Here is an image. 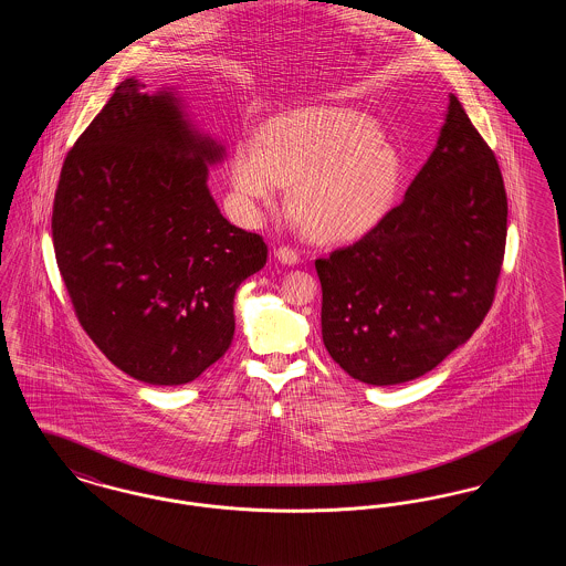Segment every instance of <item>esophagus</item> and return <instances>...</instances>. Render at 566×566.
Instances as JSON below:
<instances>
[{
	"label": "esophagus",
	"mask_w": 566,
	"mask_h": 566,
	"mask_svg": "<svg viewBox=\"0 0 566 566\" xmlns=\"http://www.w3.org/2000/svg\"><path fill=\"white\" fill-rule=\"evenodd\" d=\"M273 254L284 265H296L298 263V252H296L295 248H291V245H280V248H275Z\"/></svg>",
	"instance_id": "34e87169"
}]
</instances>
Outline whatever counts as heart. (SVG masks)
I'll return each instance as SVG.
<instances>
[{
  "label": "heart",
  "mask_w": 566,
  "mask_h": 566,
  "mask_svg": "<svg viewBox=\"0 0 566 566\" xmlns=\"http://www.w3.org/2000/svg\"><path fill=\"white\" fill-rule=\"evenodd\" d=\"M397 153L376 123L356 109H293L233 153L231 182L245 220L273 208L282 185L303 229L323 242L367 233L386 214L399 185Z\"/></svg>",
  "instance_id": "1"
}]
</instances>
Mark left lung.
<instances>
[{"label":"left lung","instance_id":"obj_1","mask_svg":"<svg viewBox=\"0 0 566 566\" xmlns=\"http://www.w3.org/2000/svg\"><path fill=\"white\" fill-rule=\"evenodd\" d=\"M505 240L499 163L450 95L437 146L403 201L358 242L316 261L331 358L374 386L434 369L484 323Z\"/></svg>","mask_w":566,"mask_h":566}]
</instances>
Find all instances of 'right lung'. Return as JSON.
I'll return each mask as SVG.
<instances>
[{"mask_svg": "<svg viewBox=\"0 0 566 566\" xmlns=\"http://www.w3.org/2000/svg\"><path fill=\"white\" fill-rule=\"evenodd\" d=\"M134 78L67 153L53 203L56 265L76 318L127 376L178 386L229 350L233 298L268 243L220 214L208 165L222 146L178 99Z\"/></svg>", "mask_w": 566, "mask_h": 566, "instance_id": "right-lung-1", "label": "right lung"}]
</instances>
